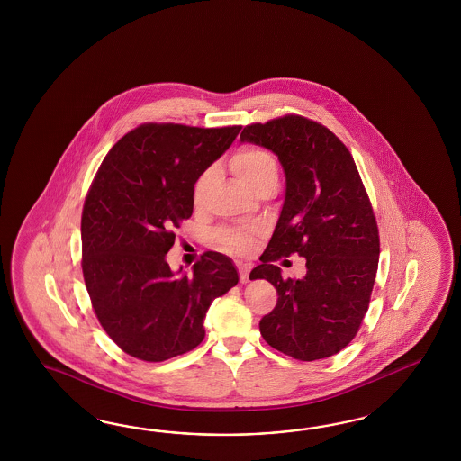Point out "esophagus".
I'll use <instances>...</instances> for the list:
<instances>
[{"label": "esophagus", "instance_id": "obj_1", "mask_svg": "<svg viewBox=\"0 0 461 461\" xmlns=\"http://www.w3.org/2000/svg\"><path fill=\"white\" fill-rule=\"evenodd\" d=\"M238 272H240V282L247 284L249 282V276H250V266L241 264V266L238 267Z\"/></svg>", "mask_w": 461, "mask_h": 461}]
</instances>
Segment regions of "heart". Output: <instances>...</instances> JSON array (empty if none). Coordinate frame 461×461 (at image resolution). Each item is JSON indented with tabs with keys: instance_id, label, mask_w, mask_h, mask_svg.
<instances>
[{
	"instance_id": "heart-1",
	"label": "heart",
	"mask_w": 461,
	"mask_h": 461,
	"mask_svg": "<svg viewBox=\"0 0 461 461\" xmlns=\"http://www.w3.org/2000/svg\"><path fill=\"white\" fill-rule=\"evenodd\" d=\"M231 170L250 191H255L264 182L279 177V167H277L274 155L268 154L264 149H255V147L243 149L233 155L231 157ZM212 176H214L212 170H206L195 181L194 191H193L195 206H199L203 203L204 195L210 189L211 182H212ZM214 240L224 250L247 251L253 247L255 238L249 231L220 230V231H216Z\"/></svg>"
}]
</instances>
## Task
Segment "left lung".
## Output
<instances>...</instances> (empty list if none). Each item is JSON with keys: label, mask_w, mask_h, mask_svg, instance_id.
Segmentation results:
<instances>
[{"label": "left lung", "mask_w": 461, "mask_h": 461, "mask_svg": "<svg viewBox=\"0 0 461 461\" xmlns=\"http://www.w3.org/2000/svg\"><path fill=\"white\" fill-rule=\"evenodd\" d=\"M240 140L274 152L285 174L279 221L250 274L279 294L260 333L295 360L328 358L358 333L377 276V221L355 160L333 131L297 114L245 126ZM291 252L307 258L303 280L271 264Z\"/></svg>", "instance_id": "left-lung-1"}]
</instances>
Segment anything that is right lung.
<instances>
[{
  "mask_svg": "<svg viewBox=\"0 0 461 461\" xmlns=\"http://www.w3.org/2000/svg\"><path fill=\"white\" fill-rule=\"evenodd\" d=\"M241 126L145 123L104 157L81 220L86 289L103 330L128 355L164 362L204 339L211 303L238 284L231 258L206 251L172 272L174 228L191 218L194 184Z\"/></svg>",
  "mask_w": 461,
  "mask_h": 461,
  "instance_id": "obj_1",
  "label": "right lung"
}]
</instances>
